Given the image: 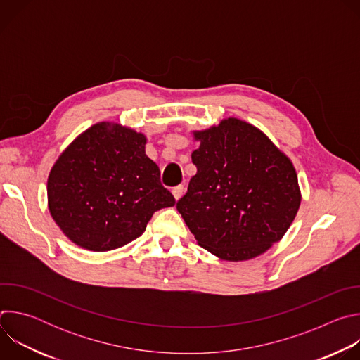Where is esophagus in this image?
Masks as SVG:
<instances>
[{
	"label": "esophagus",
	"mask_w": 360,
	"mask_h": 360,
	"mask_svg": "<svg viewBox=\"0 0 360 360\" xmlns=\"http://www.w3.org/2000/svg\"><path fill=\"white\" fill-rule=\"evenodd\" d=\"M184 192H185V186H184V185H178V186H175V188L172 189V193H174V196H175L176 200L184 195Z\"/></svg>",
	"instance_id": "esophagus-1"
}]
</instances>
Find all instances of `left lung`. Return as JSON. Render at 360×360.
<instances>
[{
	"label": "left lung",
	"instance_id": "left-lung-1",
	"mask_svg": "<svg viewBox=\"0 0 360 360\" xmlns=\"http://www.w3.org/2000/svg\"><path fill=\"white\" fill-rule=\"evenodd\" d=\"M196 174L176 202L198 243L224 261L255 258L293 222L300 191L290 160L256 127L224 120L193 132Z\"/></svg>",
	"mask_w": 360,
	"mask_h": 360
}]
</instances>
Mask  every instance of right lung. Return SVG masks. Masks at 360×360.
<instances>
[{"instance_id": "right-lung-1", "label": "right lung", "mask_w": 360, "mask_h": 360, "mask_svg": "<svg viewBox=\"0 0 360 360\" xmlns=\"http://www.w3.org/2000/svg\"><path fill=\"white\" fill-rule=\"evenodd\" d=\"M145 143L134 129L99 122L61 153L48 176V208L74 243L121 248L142 235L153 212L174 207Z\"/></svg>"}]
</instances>
